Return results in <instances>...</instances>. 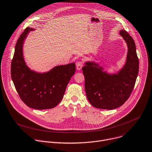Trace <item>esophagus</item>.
<instances>
[{"label": "esophagus", "instance_id": "obj_1", "mask_svg": "<svg viewBox=\"0 0 152 152\" xmlns=\"http://www.w3.org/2000/svg\"><path fill=\"white\" fill-rule=\"evenodd\" d=\"M83 63L81 62V61L77 63H76V69H77V70H81V69H82V67H83Z\"/></svg>", "mask_w": 152, "mask_h": 152}]
</instances>
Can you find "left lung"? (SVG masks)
<instances>
[{
	"instance_id": "obj_1",
	"label": "left lung",
	"mask_w": 152,
	"mask_h": 152,
	"mask_svg": "<svg viewBox=\"0 0 152 152\" xmlns=\"http://www.w3.org/2000/svg\"><path fill=\"white\" fill-rule=\"evenodd\" d=\"M120 34L128 46L126 63L116 74H109L93 61H87L82 67L85 88L91 104L98 109L113 110L123 105L129 97L135 83L139 60L132 37L124 30Z\"/></svg>"
}]
</instances>
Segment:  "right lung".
Segmentation results:
<instances>
[{
	"instance_id": "1",
	"label": "right lung",
	"mask_w": 152,
	"mask_h": 152,
	"mask_svg": "<svg viewBox=\"0 0 152 152\" xmlns=\"http://www.w3.org/2000/svg\"><path fill=\"white\" fill-rule=\"evenodd\" d=\"M32 30L27 27L17 42L11 63L12 80L20 98L28 107L37 110L53 109L63 99L76 66L74 63L57 66L42 73L31 70L24 61L23 47Z\"/></svg>"
}]
</instances>
